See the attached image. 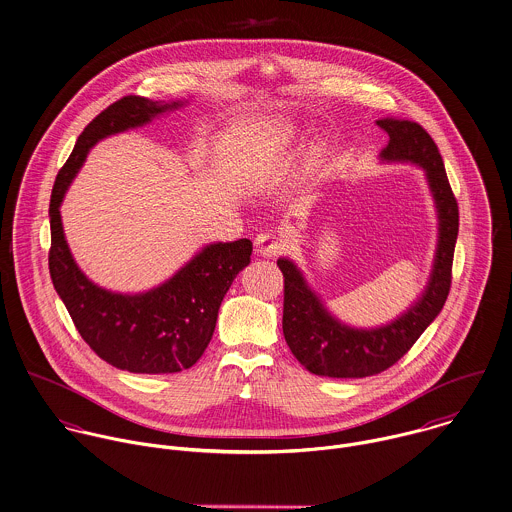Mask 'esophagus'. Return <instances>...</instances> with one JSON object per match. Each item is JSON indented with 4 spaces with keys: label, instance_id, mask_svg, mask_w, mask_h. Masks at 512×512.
I'll list each match as a JSON object with an SVG mask.
<instances>
[{
    "label": "esophagus",
    "instance_id": "34e87169",
    "mask_svg": "<svg viewBox=\"0 0 512 512\" xmlns=\"http://www.w3.org/2000/svg\"><path fill=\"white\" fill-rule=\"evenodd\" d=\"M285 247L287 241L275 231H263L255 237V251L263 257H277Z\"/></svg>",
    "mask_w": 512,
    "mask_h": 512
}]
</instances>
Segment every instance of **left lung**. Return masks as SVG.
Returning a JSON list of instances; mask_svg holds the SVG:
<instances>
[{
    "instance_id": "obj_1",
    "label": "left lung",
    "mask_w": 512,
    "mask_h": 512,
    "mask_svg": "<svg viewBox=\"0 0 512 512\" xmlns=\"http://www.w3.org/2000/svg\"><path fill=\"white\" fill-rule=\"evenodd\" d=\"M376 124L390 136L380 154L382 160L411 162L425 170L439 219L433 271L423 295L402 316L378 328H352L324 308L293 261L279 259L277 265L285 277L283 334L295 358L316 376L366 378L388 370L435 320L451 289L459 207L437 144L413 120L388 116Z\"/></svg>"
}]
</instances>
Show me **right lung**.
Segmentation results:
<instances>
[{"label":"right lung","instance_id":"1","mask_svg":"<svg viewBox=\"0 0 512 512\" xmlns=\"http://www.w3.org/2000/svg\"><path fill=\"white\" fill-rule=\"evenodd\" d=\"M182 104L130 95L104 108L81 132L69 160L59 170L49 204L53 287L95 354L132 374H174L192 368L202 358L215 330L217 310L237 273L249 265L253 243L239 239L205 245L160 287L140 295H122L95 285L77 267L65 241L59 207L99 140L142 126Z\"/></svg>","mask_w":512,"mask_h":512}]
</instances>
